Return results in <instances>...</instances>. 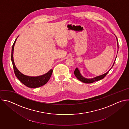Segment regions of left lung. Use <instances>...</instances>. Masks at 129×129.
I'll return each instance as SVG.
<instances>
[{"mask_svg": "<svg viewBox=\"0 0 129 129\" xmlns=\"http://www.w3.org/2000/svg\"><path fill=\"white\" fill-rule=\"evenodd\" d=\"M117 46H118V40L117 39ZM117 57H116V59ZM115 62V61L112 66V67L113 66L114 63ZM112 67L111 68H112ZM109 72V71H108L107 72H106V73H105V74L103 75H101V76H98V77H96L95 78H92V79H87V78H85L84 77H83L80 73V72L79 71V70L78 69V68H76L75 71H74V73H75V76L77 78V79L78 80H79L80 81L83 82V83H87V84H90V83H92L94 82H96V81H99L100 80H102L103 79H104L106 76V75L108 74V73Z\"/></svg>", "mask_w": 129, "mask_h": 129, "instance_id": "1", "label": "left lung"}]
</instances>
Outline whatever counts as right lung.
Segmentation results:
<instances>
[{"label":"right lung","instance_id":"1","mask_svg":"<svg viewBox=\"0 0 129 129\" xmlns=\"http://www.w3.org/2000/svg\"><path fill=\"white\" fill-rule=\"evenodd\" d=\"M16 39L12 46V54H11V60L13 64V66L14 70V72L15 76L18 78L22 84H23L26 86L31 88H36L40 87L41 86H42L44 85L45 84L47 83V82L49 81V79L51 77V76L52 75V73L53 71L52 69H50L47 73L46 74L39 76V77H28L27 76H25L21 73L18 69L16 68L13 60V51H14V45L16 42Z\"/></svg>","mask_w":129,"mask_h":129}]
</instances>
